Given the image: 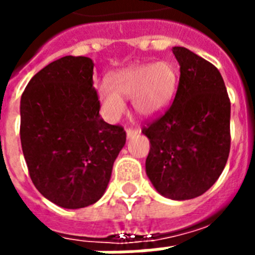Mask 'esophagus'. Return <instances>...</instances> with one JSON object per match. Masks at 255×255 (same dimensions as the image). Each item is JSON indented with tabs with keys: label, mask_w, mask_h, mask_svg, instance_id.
<instances>
[{
	"label": "esophagus",
	"mask_w": 255,
	"mask_h": 255,
	"mask_svg": "<svg viewBox=\"0 0 255 255\" xmlns=\"http://www.w3.org/2000/svg\"><path fill=\"white\" fill-rule=\"evenodd\" d=\"M126 132H127L128 137H132V136H135L136 133H139L140 128L139 127H132V126H128V127L126 128Z\"/></svg>",
	"instance_id": "obj_1"
}]
</instances>
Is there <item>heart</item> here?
Returning <instances> with one entry per match:
<instances>
[{
  "label": "heart",
  "mask_w": 255,
  "mask_h": 255,
  "mask_svg": "<svg viewBox=\"0 0 255 255\" xmlns=\"http://www.w3.org/2000/svg\"><path fill=\"white\" fill-rule=\"evenodd\" d=\"M108 85L98 90L100 103L108 118L116 119L124 112L122 96H132V104L140 115L161 111L172 99L177 86V70L167 61L133 65L111 74Z\"/></svg>",
  "instance_id": "obj_1"
}]
</instances>
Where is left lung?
Returning <instances> with one entry per match:
<instances>
[{
  "label": "left lung",
  "mask_w": 255,
  "mask_h": 255,
  "mask_svg": "<svg viewBox=\"0 0 255 255\" xmlns=\"http://www.w3.org/2000/svg\"><path fill=\"white\" fill-rule=\"evenodd\" d=\"M180 79L169 107L143 126L151 143L145 170L172 200L201 196L217 181L230 152V99L216 66L173 47Z\"/></svg>",
  "instance_id": "obj_1"
}]
</instances>
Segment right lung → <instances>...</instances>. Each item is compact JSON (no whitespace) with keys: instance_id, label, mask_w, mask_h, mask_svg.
<instances>
[{"instance_id":"1","label":"right lung","mask_w":255,"mask_h":255,"mask_svg":"<svg viewBox=\"0 0 255 255\" xmlns=\"http://www.w3.org/2000/svg\"><path fill=\"white\" fill-rule=\"evenodd\" d=\"M87 57L59 58L38 71L21 98L22 152L31 181L54 204L79 209L107 188L126 144L122 126L106 123Z\"/></svg>"}]
</instances>
